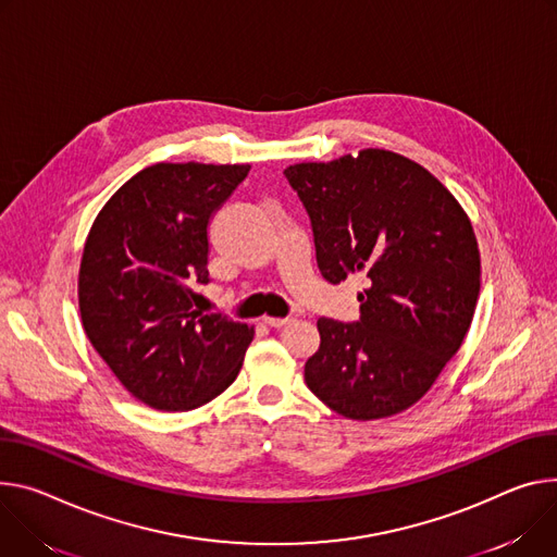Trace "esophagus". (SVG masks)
Masks as SVG:
<instances>
[{"mask_svg":"<svg viewBox=\"0 0 557 557\" xmlns=\"http://www.w3.org/2000/svg\"><path fill=\"white\" fill-rule=\"evenodd\" d=\"M262 322L269 324V326H273V329H282V326H286V324L290 322V318H269V315H264Z\"/></svg>","mask_w":557,"mask_h":557,"instance_id":"obj_1","label":"esophagus"}]
</instances>
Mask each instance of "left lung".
Returning <instances> with one entry per match:
<instances>
[{"mask_svg":"<svg viewBox=\"0 0 557 557\" xmlns=\"http://www.w3.org/2000/svg\"><path fill=\"white\" fill-rule=\"evenodd\" d=\"M305 205L322 277H360V320H318L307 386L348 420L407 411L462 346L480 295L469 215L413 160L382 148L284 171Z\"/></svg>","mask_w":557,"mask_h":557,"instance_id":"8db88e82","label":"left lung"}]
</instances>
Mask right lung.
<instances>
[{"mask_svg": "<svg viewBox=\"0 0 557 557\" xmlns=\"http://www.w3.org/2000/svg\"><path fill=\"white\" fill-rule=\"evenodd\" d=\"M248 164H153L95 218L79 267L84 331L124 388L158 411H190L237 377L252 326L193 309L209 284V224Z\"/></svg>", "mask_w": 557, "mask_h": 557, "instance_id": "1", "label": "right lung"}]
</instances>
